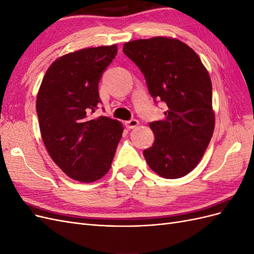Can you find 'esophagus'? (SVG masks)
Here are the masks:
<instances>
[{"label":"esophagus","mask_w":254,"mask_h":254,"mask_svg":"<svg viewBox=\"0 0 254 254\" xmlns=\"http://www.w3.org/2000/svg\"><path fill=\"white\" fill-rule=\"evenodd\" d=\"M139 124H140V123L137 120H130V121L125 123V126H126L127 129H134L137 126H139Z\"/></svg>","instance_id":"34e87169"}]
</instances>
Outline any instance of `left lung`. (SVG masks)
<instances>
[{
	"mask_svg": "<svg viewBox=\"0 0 254 254\" xmlns=\"http://www.w3.org/2000/svg\"><path fill=\"white\" fill-rule=\"evenodd\" d=\"M123 52L139 66L150 95L166 104L165 119L149 124L155 142L143 155L166 179L188 175L200 162L213 135L212 82L200 58L171 37L126 42Z\"/></svg>",
	"mask_w": 254,
	"mask_h": 254,
	"instance_id": "obj_1",
	"label": "left lung"
}]
</instances>
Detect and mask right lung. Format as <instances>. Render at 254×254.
Listing matches in <instances>:
<instances>
[{
  "instance_id": "right-lung-1",
  "label": "right lung",
  "mask_w": 254,
  "mask_h": 254,
  "mask_svg": "<svg viewBox=\"0 0 254 254\" xmlns=\"http://www.w3.org/2000/svg\"><path fill=\"white\" fill-rule=\"evenodd\" d=\"M118 54L117 44L65 54L50 65L36 108L43 143L70 178L94 182L111 167L123 134L120 121L91 118L101 103L98 83Z\"/></svg>"
}]
</instances>
